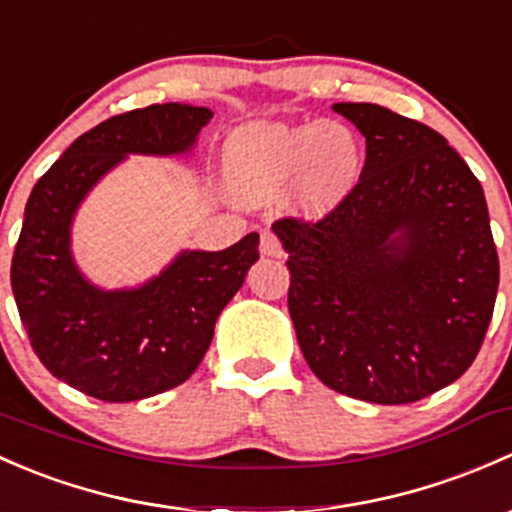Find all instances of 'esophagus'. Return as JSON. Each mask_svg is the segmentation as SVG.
<instances>
[{
	"instance_id": "1",
	"label": "esophagus",
	"mask_w": 512,
	"mask_h": 512,
	"mask_svg": "<svg viewBox=\"0 0 512 512\" xmlns=\"http://www.w3.org/2000/svg\"><path fill=\"white\" fill-rule=\"evenodd\" d=\"M260 250H262V255L279 257V255H282V240H279L277 233H272V230H262Z\"/></svg>"
}]
</instances>
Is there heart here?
I'll return each instance as SVG.
<instances>
[{
	"mask_svg": "<svg viewBox=\"0 0 512 512\" xmlns=\"http://www.w3.org/2000/svg\"><path fill=\"white\" fill-rule=\"evenodd\" d=\"M360 144L341 122L247 127L225 144L230 184L245 203H267L297 181V206L324 215L360 176Z\"/></svg>",
	"mask_w": 512,
	"mask_h": 512,
	"instance_id": "b5f03b06",
	"label": "heart"
}]
</instances>
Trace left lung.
Here are the masks:
<instances>
[{
	"mask_svg": "<svg viewBox=\"0 0 512 512\" xmlns=\"http://www.w3.org/2000/svg\"><path fill=\"white\" fill-rule=\"evenodd\" d=\"M333 110L363 132L365 166L324 218L274 223L289 314L321 383L407 405L461 378L486 338L500 277L486 196L432 127L373 102Z\"/></svg>",
	"mask_w": 512,
	"mask_h": 512,
	"instance_id": "8db88e82",
	"label": "left lung"
}]
</instances>
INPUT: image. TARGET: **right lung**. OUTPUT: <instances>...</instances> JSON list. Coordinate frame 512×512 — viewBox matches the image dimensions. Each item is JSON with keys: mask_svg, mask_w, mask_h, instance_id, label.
<instances>
[{"mask_svg": "<svg viewBox=\"0 0 512 512\" xmlns=\"http://www.w3.org/2000/svg\"><path fill=\"white\" fill-rule=\"evenodd\" d=\"M208 107L149 105L80 134L36 181L12 257V292L48 373L102 402H134L181 385L213 341L215 319L260 260L250 233L220 252H184L132 292H100L75 270L68 233L78 203L125 154H179Z\"/></svg>", "mask_w": 512, "mask_h": 512, "instance_id": "1", "label": "right lung"}]
</instances>
